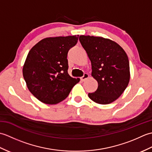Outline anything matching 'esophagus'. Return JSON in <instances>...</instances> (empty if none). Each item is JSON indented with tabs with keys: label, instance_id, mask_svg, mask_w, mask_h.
Instances as JSON below:
<instances>
[{
	"label": "esophagus",
	"instance_id": "esophagus-1",
	"mask_svg": "<svg viewBox=\"0 0 152 152\" xmlns=\"http://www.w3.org/2000/svg\"><path fill=\"white\" fill-rule=\"evenodd\" d=\"M89 76L88 74L85 73L84 74H83V76L81 78L82 81H83H83H86V80L89 78Z\"/></svg>",
	"mask_w": 152,
	"mask_h": 152
}]
</instances>
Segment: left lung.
<instances>
[{
    "mask_svg": "<svg viewBox=\"0 0 152 152\" xmlns=\"http://www.w3.org/2000/svg\"><path fill=\"white\" fill-rule=\"evenodd\" d=\"M79 40L91 61V76L98 82L96 91L89 93V97L97 104H110L121 95L129 82L127 55L108 38L81 35Z\"/></svg>",
    "mask_w": 152,
    "mask_h": 152,
    "instance_id": "8db88e82",
    "label": "left lung"
}]
</instances>
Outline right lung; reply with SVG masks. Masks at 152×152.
Listing matches in <instances>:
<instances>
[{"mask_svg":"<svg viewBox=\"0 0 152 152\" xmlns=\"http://www.w3.org/2000/svg\"><path fill=\"white\" fill-rule=\"evenodd\" d=\"M78 40V35L45 38L28 52L23 76L28 90L42 102L56 104L61 102L80 82V78L68 74L66 58Z\"/></svg>","mask_w":152,"mask_h":152,"instance_id":"obj_1","label":"right lung"}]
</instances>
